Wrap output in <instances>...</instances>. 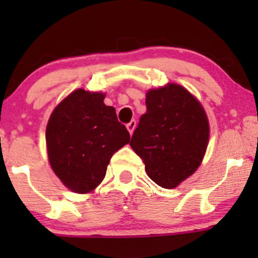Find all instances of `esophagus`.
Segmentation results:
<instances>
[{
    "label": "esophagus",
    "instance_id": "34e87169",
    "mask_svg": "<svg viewBox=\"0 0 258 258\" xmlns=\"http://www.w3.org/2000/svg\"><path fill=\"white\" fill-rule=\"evenodd\" d=\"M126 127H127V130H128V132L132 135L133 131H135V128H136V120L130 121V122L126 125Z\"/></svg>",
    "mask_w": 258,
    "mask_h": 258
}]
</instances>
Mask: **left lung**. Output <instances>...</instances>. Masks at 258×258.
<instances>
[{"mask_svg": "<svg viewBox=\"0 0 258 258\" xmlns=\"http://www.w3.org/2000/svg\"><path fill=\"white\" fill-rule=\"evenodd\" d=\"M147 112L130 146L143 160L147 174L162 188H174L201 164L209 142V121L200 103L182 86L150 90Z\"/></svg>", "mask_w": 258, "mask_h": 258, "instance_id": "obj_1", "label": "left lung"}]
</instances>
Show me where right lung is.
I'll list each match as a JSON object with an SVG mask.
<instances>
[{
  "label": "right lung",
  "instance_id": "obj_1",
  "mask_svg": "<svg viewBox=\"0 0 258 258\" xmlns=\"http://www.w3.org/2000/svg\"><path fill=\"white\" fill-rule=\"evenodd\" d=\"M104 94L78 90L52 112L46 130L51 166L75 193L93 190L104 178L114 153L130 142Z\"/></svg>",
  "mask_w": 258,
  "mask_h": 258
}]
</instances>
